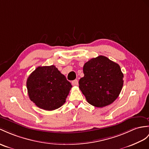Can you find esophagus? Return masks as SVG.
Listing matches in <instances>:
<instances>
[{
  "mask_svg": "<svg viewBox=\"0 0 149 149\" xmlns=\"http://www.w3.org/2000/svg\"><path fill=\"white\" fill-rule=\"evenodd\" d=\"M72 85L73 86H77L78 85V79H74L72 81Z\"/></svg>",
  "mask_w": 149,
  "mask_h": 149,
  "instance_id": "esophagus-1",
  "label": "esophagus"
}]
</instances>
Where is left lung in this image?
Segmentation results:
<instances>
[{"label": "left lung", "instance_id": "1", "mask_svg": "<svg viewBox=\"0 0 149 149\" xmlns=\"http://www.w3.org/2000/svg\"><path fill=\"white\" fill-rule=\"evenodd\" d=\"M83 70L84 77L79 79V88L90 104L103 107L118 97L124 77L118 64L99 56L86 62Z\"/></svg>", "mask_w": 149, "mask_h": 149}]
</instances>
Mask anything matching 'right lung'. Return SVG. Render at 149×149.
I'll return each mask as SVG.
<instances>
[{
    "instance_id": "1",
    "label": "right lung",
    "mask_w": 149,
    "mask_h": 149,
    "mask_svg": "<svg viewBox=\"0 0 149 149\" xmlns=\"http://www.w3.org/2000/svg\"><path fill=\"white\" fill-rule=\"evenodd\" d=\"M30 99L46 111L59 108L66 102L72 85L55 66H38L27 79Z\"/></svg>"
}]
</instances>
